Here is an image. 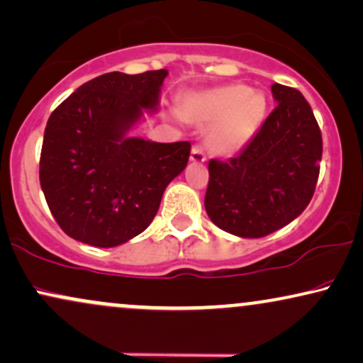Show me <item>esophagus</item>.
<instances>
[{"label": "esophagus", "mask_w": 363, "mask_h": 363, "mask_svg": "<svg viewBox=\"0 0 363 363\" xmlns=\"http://www.w3.org/2000/svg\"><path fill=\"white\" fill-rule=\"evenodd\" d=\"M191 160L192 162H204L206 155H204V149L201 145H194L191 150Z\"/></svg>", "instance_id": "1"}]
</instances>
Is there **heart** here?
Instances as JSON below:
<instances>
[{
  "mask_svg": "<svg viewBox=\"0 0 363 363\" xmlns=\"http://www.w3.org/2000/svg\"><path fill=\"white\" fill-rule=\"evenodd\" d=\"M264 95L245 85H224L187 95L182 113L189 121L211 128L208 144L213 152L229 155L251 140L266 117Z\"/></svg>",
  "mask_w": 363,
  "mask_h": 363,
  "instance_id": "b5f03b06",
  "label": "heart"
}]
</instances>
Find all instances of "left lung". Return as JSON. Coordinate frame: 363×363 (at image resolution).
I'll list each match as a JSON object with an SVG mask.
<instances>
[{"mask_svg":"<svg viewBox=\"0 0 363 363\" xmlns=\"http://www.w3.org/2000/svg\"><path fill=\"white\" fill-rule=\"evenodd\" d=\"M278 105L250 144L226 162L209 160L204 208L216 226L263 238L290 224L313 197L323 142L300 90L273 84Z\"/></svg>","mask_w":363,"mask_h":363,"instance_id":"obj_1","label":"left lung"}]
</instances>
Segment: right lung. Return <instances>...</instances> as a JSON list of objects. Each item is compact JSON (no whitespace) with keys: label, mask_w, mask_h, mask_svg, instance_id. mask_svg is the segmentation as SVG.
Segmentation results:
<instances>
[{"label":"right lung","mask_w":363,"mask_h":363,"mask_svg":"<svg viewBox=\"0 0 363 363\" xmlns=\"http://www.w3.org/2000/svg\"><path fill=\"white\" fill-rule=\"evenodd\" d=\"M167 70L110 72L53 110L40 155V184L55 221L73 240L112 247L140 235L164 191L187 166L191 144L127 137L155 112Z\"/></svg>","instance_id":"add662e5"}]
</instances>
